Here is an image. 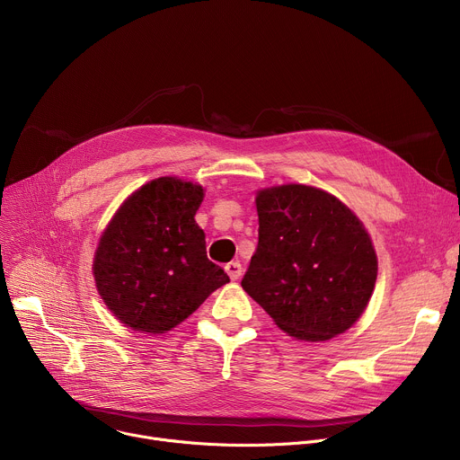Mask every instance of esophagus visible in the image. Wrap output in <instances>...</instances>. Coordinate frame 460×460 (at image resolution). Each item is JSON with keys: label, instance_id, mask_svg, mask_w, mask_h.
Here are the masks:
<instances>
[{"label": "esophagus", "instance_id": "obj_1", "mask_svg": "<svg viewBox=\"0 0 460 460\" xmlns=\"http://www.w3.org/2000/svg\"><path fill=\"white\" fill-rule=\"evenodd\" d=\"M226 271L231 280H238L242 277V264L240 261H229V264L226 266Z\"/></svg>", "mask_w": 460, "mask_h": 460}]
</instances>
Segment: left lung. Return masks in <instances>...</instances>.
<instances>
[{
  "label": "left lung",
  "instance_id": "obj_1",
  "mask_svg": "<svg viewBox=\"0 0 460 460\" xmlns=\"http://www.w3.org/2000/svg\"><path fill=\"white\" fill-rule=\"evenodd\" d=\"M256 211L245 293L295 339L344 333L376 280V254L360 220L330 192L296 183L260 190Z\"/></svg>",
  "mask_w": 460,
  "mask_h": 460
}]
</instances>
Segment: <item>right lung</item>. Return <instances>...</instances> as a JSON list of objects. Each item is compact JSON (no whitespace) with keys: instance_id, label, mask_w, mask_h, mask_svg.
I'll return each mask as SVG.
<instances>
[{"instance_id":"1","label":"right lung","mask_w":460,"mask_h":460,"mask_svg":"<svg viewBox=\"0 0 460 460\" xmlns=\"http://www.w3.org/2000/svg\"><path fill=\"white\" fill-rule=\"evenodd\" d=\"M204 189L158 178L119 208L100 238L94 279L105 305L135 332L164 333L218 288L226 271L206 252L194 222Z\"/></svg>"}]
</instances>
